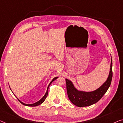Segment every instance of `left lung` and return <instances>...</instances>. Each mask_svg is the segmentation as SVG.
I'll return each instance as SVG.
<instances>
[{"instance_id": "1", "label": "left lung", "mask_w": 123, "mask_h": 123, "mask_svg": "<svg viewBox=\"0 0 123 123\" xmlns=\"http://www.w3.org/2000/svg\"><path fill=\"white\" fill-rule=\"evenodd\" d=\"M113 77L112 60H111V68L109 76L106 81L96 90L92 92L78 91L74 87L71 80L66 79L68 97L70 101L78 107H87L96 103L104 96L111 86Z\"/></svg>"}]
</instances>
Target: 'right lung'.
Returning <instances> with one entry per match:
<instances>
[{"label": "right lung", "mask_w": 123, "mask_h": 123, "mask_svg": "<svg viewBox=\"0 0 123 123\" xmlns=\"http://www.w3.org/2000/svg\"><path fill=\"white\" fill-rule=\"evenodd\" d=\"M58 77H55V78H54V79H53L52 80H51V82L50 83V84H49V86H48V87H47V91H46V93H45V94L44 95V96L43 97V98H42L41 99H40V100H38V102H36V103H33V104H25V103H24L23 102H22L21 101H20V100L19 99H18L17 97H16V98H17V99H18V100H19V101L22 104H23V105H26V106H30V107H36V106H37V105H40V104H42L45 101V100L46 99V97H47V95H48V90H49V87H50V85L51 83H52V82H53L55 80H56L57 78Z\"/></svg>", "instance_id": "1"}]
</instances>
